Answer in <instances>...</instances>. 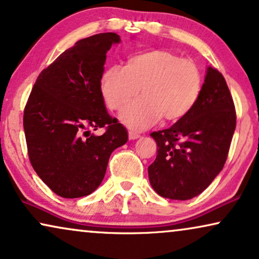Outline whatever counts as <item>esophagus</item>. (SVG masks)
<instances>
[{
	"mask_svg": "<svg viewBox=\"0 0 259 259\" xmlns=\"http://www.w3.org/2000/svg\"><path fill=\"white\" fill-rule=\"evenodd\" d=\"M128 137H130L131 140H136V139H138V138H140V134H138L136 132H132V131H130Z\"/></svg>",
	"mask_w": 259,
	"mask_h": 259,
	"instance_id": "34e87169",
	"label": "esophagus"
}]
</instances>
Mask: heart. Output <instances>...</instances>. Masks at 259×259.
Returning <instances> with one entry per match:
<instances>
[{"label":"heart","instance_id":"obj_1","mask_svg":"<svg viewBox=\"0 0 259 259\" xmlns=\"http://www.w3.org/2000/svg\"><path fill=\"white\" fill-rule=\"evenodd\" d=\"M202 87L199 68L191 60L156 50L133 56L126 65L110 66L101 78L106 105L121 109L120 120L131 130L144 131L162 117L166 121L182 119L194 108Z\"/></svg>","mask_w":259,"mask_h":259}]
</instances>
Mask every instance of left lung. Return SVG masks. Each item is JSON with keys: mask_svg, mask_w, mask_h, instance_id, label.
I'll return each mask as SVG.
<instances>
[{"mask_svg": "<svg viewBox=\"0 0 259 259\" xmlns=\"http://www.w3.org/2000/svg\"><path fill=\"white\" fill-rule=\"evenodd\" d=\"M236 130V109L224 76L208 66L194 108L169 128L151 133L157 157L149 180L157 194L190 200L219 175Z\"/></svg>", "mask_w": 259, "mask_h": 259, "instance_id": "8db88e82", "label": "left lung"}]
</instances>
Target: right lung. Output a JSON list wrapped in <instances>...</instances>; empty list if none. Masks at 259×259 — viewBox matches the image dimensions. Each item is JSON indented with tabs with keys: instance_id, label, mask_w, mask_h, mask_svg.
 Here are the masks:
<instances>
[{
	"instance_id": "1",
	"label": "right lung",
	"mask_w": 259,
	"mask_h": 259,
	"mask_svg": "<svg viewBox=\"0 0 259 259\" xmlns=\"http://www.w3.org/2000/svg\"><path fill=\"white\" fill-rule=\"evenodd\" d=\"M121 41L116 33L80 39L42 70L23 113L33 169L57 195L87 196L105 177L112 152L128 133L107 112L101 93L107 51ZM106 127L102 136L91 133Z\"/></svg>"
}]
</instances>
